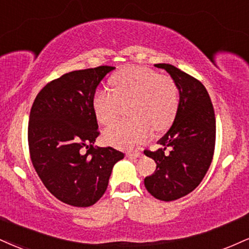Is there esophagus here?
Masks as SVG:
<instances>
[{
	"mask_svg": "<svg viewBox=\"0 0 249 249\" xmlns=\"http://www.w3.org/2000/svg\"><path fill=\"white\" fill-rule=\"evenodd\" d=\"M126 155L128 158H142L143 154L142 153V152H133V153L132 152H130V153H127Z\"/></svg>",
	"mask_w": 249,
	"mask_h": 249,
	"instance_id": "34e87169",
	"label": "esophagus"
}]
</instances>
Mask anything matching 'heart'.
<instances>
[{
  "instance_id": "b5f03b06",
  "label": "heart",
  "mask_w": 249,
  "mask_h": 249,
  "mask_svg": "<svg viewBox=\"0 0 249 249\" xmlns=\"http://www.w3.org/2000/svg\"><path fill=\"white\" fill-rule=\"evenodd\" d=\"M112 91L98 88L91 100L96 119L103 125L115 121L122 104L131 118L107 127L104 139L116 147L133 148L148 139L152 128L163 131L175 121L179 107L178 83L147 67L130 66L111 79Z\"/></svg>"
}]
</instances>
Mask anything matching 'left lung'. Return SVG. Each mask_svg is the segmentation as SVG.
Returning a JSON list of instances; mask_svg holds the SVG:
<instances>
[{
    "instance_id": "1",
    "label": "left lung",
    "mask_w": 249,
    "mask_h": 249,
    "mask_svg": "<svg viewBox=\"0 0 249 249\" xmlns=\"http://www.w3.org/2000/svg\"><path fill=\"white\" fill-rule=\"evenodd\" d=\"M178 83L179 107L167 133L159 140L161 148L143 151L157 163L145 187L155 198L170 202L190 194L204 178L215 145V116L206 88L196 77L168 64H157Z\"/></svg>"
}]
</instances>
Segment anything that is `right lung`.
<instances>
[{
    "mask_svg": "<svg viewBox=\"0 0 249 249\" xmlns=\"http://www.w3.org/2000/svg\"><path fill=\"white\" fill-rule=\"evenodd\" d=\"M111 66L66 73L38 92L30 111V158L46 189L62 203L87 208L106 193L124 153L94 147L100 136L91 100Z\"/></svg>",
    "mask_w": 249,
    "mask_h": 249,
    "instance_id": "add662e5",
    "label": "right lung"
}]
</instances>
